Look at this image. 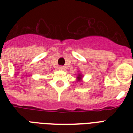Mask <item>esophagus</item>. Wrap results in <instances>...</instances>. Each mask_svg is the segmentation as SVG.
Instances as JSON below:
<instances>
[{
  "mask_svg": "<svg viewBox=\"0 0 133 133\" xmlns=\"http://www.w3.org/2000/svg\"><path fill=\"white\" fill-rule=\"evenodd\" d=\"M58 69L61 70H65V68L63 66H59L58 67Z\"/></svg>",
  "mask_w": 133,
  "mask_h": 133,
  "instance_id": "1",
  "label": "esophagus"
}]
</instances>
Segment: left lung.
Listing matches in <instances>:
<instances>
[{
  "label": "left lung",
  "instance_id": "1",
  "mask_svg": "<svg viewBox=\"0 0 133 133\" xmlns=\"http://www.w3.org/2000/svg\"><path fill=\"white\" fill-rule=\"evenodd\" d=\"M78 75H77V82H79V83H83V75H82V73H81L79 70L78 71Z\"/></svg>",
  "mask_w": 133,
  "mask_h": 133
}]
</instances>
